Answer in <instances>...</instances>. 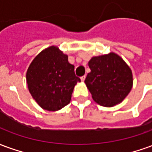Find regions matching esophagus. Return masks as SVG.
I'll return each instance as SVG.
<instances>
[{
	"label": "esophagus",
	"instance_id": "1",
	"mask_svg": "<svg viewBox=\"0 0 152 152\" xmlns=\"http://www.w3.org/2000/svg\"><path fill=\"white\" fill-rule=\"evenodd\" d=\"M86 76H81V77H80V80H82V81H84V80H86Z\"/></svg>",
	"mask_w": 152,
	"mask_h": 152
}]
</instances>
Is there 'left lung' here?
<instances>
[{"label": "left lung", "mask_w": 152, "mask_h": 152, "mask_svg": "<svg viewBox=\"0 0 152 152\" xmlns=\"http://www.w3.org/2000/svg\"><path fill=\"white\" fill-rule=\"evenodd\" d=\"M91 72L85 82L92 98L103 107H113L121 102L130 92L133 75L121 57L114 53L94 57L89 62Z\"/></svg>", "instance_id": "1"}]
</instances>
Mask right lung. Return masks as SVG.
I'll return each mask as SVG.
<instances>
[{
    "label": "right lung",
    "mask_w": 152,
    "mask_h": 152,
    "mask_svg": "<svg viewBox=\"0 0 152 152\" xmlns=\"http://www.w3.org/2000/svg\"><path fill=\"white\" fill-rule=\"evenodd\" d=\"M80 81L67 55L56 46L41 51L27 72L29 92L39 106L47 111H58L67 105L74 86Z\"/></svg>",
    "instance_id": "add662e5"
}]
</instances>
